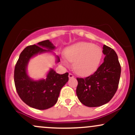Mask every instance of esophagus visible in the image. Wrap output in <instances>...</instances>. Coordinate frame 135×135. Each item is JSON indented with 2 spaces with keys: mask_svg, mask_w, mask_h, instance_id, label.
<instances>
[{
  "mask_svg": "<svg viewBox=\"0 0 135 135\" xmlns=\"http://www.w3.org/2000/svg\"><path fill=\"white\" fill-rule=\"evenodd\" d=\"M69 79H72V78H74V75H73V74L70 73V74H69Z\"/></svg>",
  "mask_w": 135,
  "mask_h": 135,
  "instance_id": "34e87169",
  "label": "esophagus"
}]
</instances>
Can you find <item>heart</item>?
I'll return each instance as SVG.
<instances>
[{
  "instance_id": "obj_1",
  "label": "heart",
  "mask_w": 135,
  "mask_h": 135,
  "mask_svg": "<svg viewBox=\"0 0 135 135\" xmlns=\"http://www.w3.org/2000/svg\"><path fill=\"white\" fill-rule=\"evenodd\" d=\"M65 56L73 63L76 74L87 76L97 70L103 56L102 48L92 43L80 42L66 48Z\"/></svg>"
}]
</instances>
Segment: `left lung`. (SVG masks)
Returning <instances> with one entry per match:
<instances>
[{"instance_id":"left-lung-1","label":"left lung","mask_w":135,"mask_h":135,"mask_svg":"<svg viewBox=\"0 0 135 135\" xmlns=\"http://www.w3.org/2000/svg\"><path fill=\"white\" fill-rule=\"evenodd\" d=\"M104 61L92 75L77 78L76 94L79 101L89 107H96L108 103L118 88L121 68L114 49L103 45Z\"/></svg>"}]
</instances>
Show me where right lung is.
Segmentation results:
<instances>
[{
	"label": "right lung",
	"mask_w": 135,
	"mask_h": 135,
	"mask_svg": "<svg viewBox=\"0 0 135 135\" xmlns=\"http://www.w3.org/2000/svg\"><path fill=\"white\" fill-rule=\"evenodd\" d=\"M55 49V46L46 40L27 46L20 54L15 68V87L20 98L30 107L38 110L52 107L58 101L61 89L69 80V73L59 74L53 69L49 70L46 79L33 80L28 75L27 68L31 58ZM56 58V62H60V58Z\"/></svg>",
	"instance_id": "add662e5"
}]
</instances>
